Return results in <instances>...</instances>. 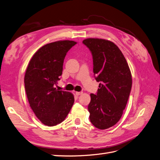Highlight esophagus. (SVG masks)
I'll return each instance as SVG.
<instances>
[{
  "label": "esophagus",
  "mask_w": 160,
  "mask_h": 160,
  "mask_svg": "<svg viewBox=\"0 0 160 160\" xmlns=\"http://www.w3.org/2000/svg\"><path fill=\"white\" fill-rule=\"evenodd\" d=\"M82 92H76V94L77 95V96H79V95H81V94H82Z\"/></svg>",
  "instance_id": "34e87169"
}]
</instances>
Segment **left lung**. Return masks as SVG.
Returning a JSON list of instances; mask_svg holds the SVG:
<instances>
[{"mask_svg":"<svg viewBox=\"0 0 160 160\" xmlns=\"http://www.w3.org/2000/svg\"><path fill=\"white\" fill-rule=\"evenodd\" d=\"M82 43L92 54L93 72L100 84L97 94H90L88 109L92 124L107 129L120 120L132 86L128 63L122 53L111 41L88 38Z\"/></svg>","mask_w":160,"mask_h":160,"instance_id":"1","label":"left lung"}]
</instances>
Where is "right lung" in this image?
I'll use <instances>...</instances> for the list:
<instances>
[{
    "label": "right lung",
    "mask_w": 160,
    "mask_h": 160,
    "mask_svg": "<svg viewBox=\"0 0 160 160\" xmlns=\"http://www.w3.org/2000/svg\"><path fill=\"white\" fill-rule=\"evenodd\" d=\"M74 41L61 40L40 48L31 58L25 72L27 97L35 116L46 126H56L65 120L74 102L72 93L55 88L62 74L67 52Z\"/></svg>",
    "instance_id": "add662e5"
}]
</instances>
